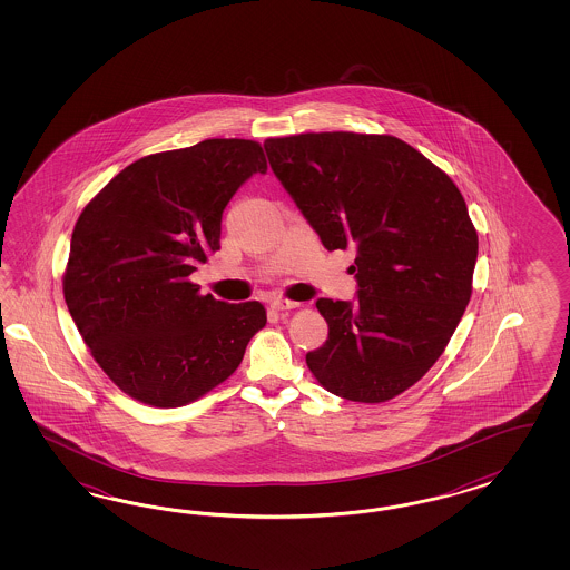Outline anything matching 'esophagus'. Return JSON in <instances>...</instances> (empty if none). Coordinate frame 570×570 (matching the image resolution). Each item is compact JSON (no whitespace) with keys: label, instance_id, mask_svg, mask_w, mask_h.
Instances as JSON below:
<instances>
[{"label":"esophagus","instance_id":"34e87169","mask_svg":"<svg viewBox=\"0 0 570 570\" xmlns=\"http://www.w3.org/2000/svg\"><path fill=\"white\" fill-rule=\"evenodd\" d=\"M301 303L296 301H288V298H274L272 301V309L274 311H291L296 309Z\"/></svg>","mask_w":570,"mask_h":570}]
</instances>
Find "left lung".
I'll return each mask as SVG.
<instances>
[{
    "mask_svg": "<svg viewBox=\"0 0 570 570\" xmlns=\"http://www.w3.org/2000/svg\"><path fill=\"white\" fill-rule=\"evenodd\" d=\"M265 150L322 244L357 253V303H315L328 341L307 353L311 374L348 401L397 397L443 355L472 294L479 236L462 191L393 136L298 134Z\"/></svg>",
    "mask_w": 570,
    "mask_h": 570,
    "instance_id": "left-lung-1",
    "label": "left lung"
}]
</instances>
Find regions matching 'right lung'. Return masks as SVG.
Returning a JSON list of instances; mask_svg holds the SVG:
<instances>
[{"mask_svg": "<svg viewBox=\"0 0 570 570\" xmlns=\"http://www.w3.org/2000/svg\"><path fill=\"white\" fill-rule=\"evenodd\" d=\"M265 171L259 141L205 139L131 163L79 215L65 301L91 357L129 397L181 407L207 395L267 324L259 301L229 305L190 282L222 248L229 198Z\"/></svg>", "mask_w": 570, "mask_h": 570, "instance_id": "1", "label": "right lung"}]
</instances>
